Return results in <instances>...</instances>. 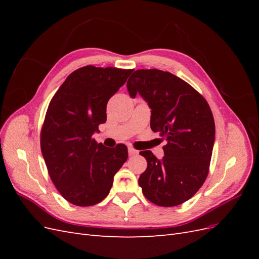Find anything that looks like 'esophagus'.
I'll return each instance as SVG.
<instances>
[{"mask_svg": "<svg viewBox=\"0 0 259 259\" xmlns=\"http://www.w3.org/2000/svg\"><path fill=\"white\" fill-rule=\"evenodd\" d=\"M138 153V151L136 150V149H134V148H132V147H128V154L132 156V155H135V154H137Z\"/></svg>", "mask_w": 259, "mask_h": 259, "instance_id": "1", "label": "esophagus"}]
</instances>
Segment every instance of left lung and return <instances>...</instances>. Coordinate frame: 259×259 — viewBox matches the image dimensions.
<instances>
[{"label":"left lung","mask_w":259,"mask_h":259,"mask_svg":"<svg viewBox=\"0 0 259 259\" xmlns=\"http://www.w3.org/2000/svg\"><path fill=\"white\" fill-rule=\"evenodd\" d=\"M130 96L139 93L151 108L150 126L166 145L160 161L140 151L147 169L138 184L145 197L159 206L183 204L204 184L215 140V122L205 98L190 84L167 71L139 69L127 81Z\"/></svg>","instance_id":"8db88e82"}]
</instances>
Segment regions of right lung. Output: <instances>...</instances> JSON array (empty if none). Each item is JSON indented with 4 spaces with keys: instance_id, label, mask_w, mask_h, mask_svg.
Wrapping results in <instances>:
<instances>
[{
    "instance_id": "obj_1",
    "label": "right lung",
    "mask_w": 259,
    "mask_h": 259,
    "mask_svg": "<svg viewBox=\"0 0 259 259\" xmlns=\"http://www.w3.org/2000/svg\"><path fill=\"white\" fill-rule=\"evenodd\" d=\"M133 69L85 66L69 74L53 96L41 128V150L59 193L76 206H92L110 191L127 160V147L107 148L93 134L107 120V103Z\"/></svg>"
}]
</instances>
